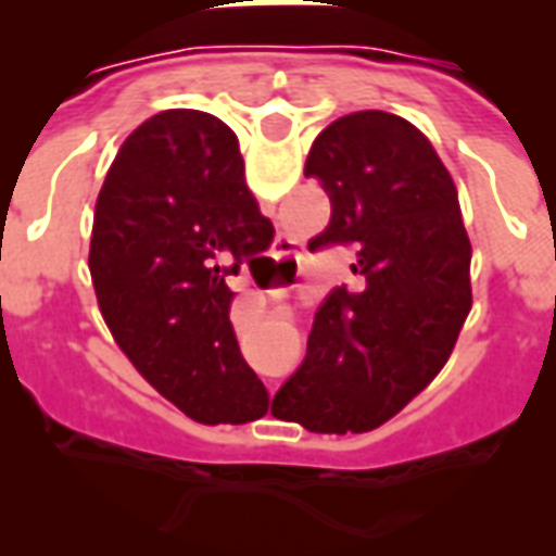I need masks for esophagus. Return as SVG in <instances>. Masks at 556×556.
<instances>
[{
	"instance_id": "1",
	"label": "esophagus",
	"mask_w": 556,
	"mask_h": 556,
	"mask_svg": "<svg viewBox=\"0 0 556 556\" xmlns=\"http://www.w3.org/2000/svg\"><path fill=\"white\" fill-rule=\"evenodd\" d=\"M274 258H277V265L282 267V274L286 277H294V270H298V247H294V241L291 238H286V235H279L277 243H274Z\"/></svg>"
}]
</instances>
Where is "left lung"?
Masks as SVG:
<instances>
[{
	"instance_id": "8db88e82",
	"label": "left lung",
	"mask_w": 556,
	"mask_h": 556,
	"mask_svg": "<svg viewBox=\"0 0 556 556\" xmlns=\"http://www.w3.org/2000/svg\"><path fill=\"white\" fill-rule=\"evenodd\" d=\"M330 199L309 250L345 247L354 282L318 306L306 361L274 399L321 434L372 431L450 361L470 313V238L450 172L417 127L366 110L327 125L306 157Z\"/></svg>"
}]
</instances>
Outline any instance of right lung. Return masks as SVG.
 <instances>
[{
  "instance_id": "obj_1",
  "label": "right lung",
  "mask_w": 556,
  "mask_h": 556,
  "mask_svg": "<svg viewBox=\"0 0 556 556\" xmlns=\"http://www.w3.org/2000/svg\"><path fill=\"white\" fill-rule=\"evenodd\" d=\"M270 241L219 118L166 110L118 148L91 229L98 306L148 384L195 422L265 417L267 390L231 330L229 277Z\"/></svg>"
}]
</instances>
